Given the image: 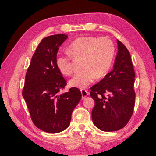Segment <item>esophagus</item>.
Masks as SVG:
<instances>
[{
    "instance_id": "esophagus-1",
    "label": "esophagus",
    "mask_w": 156,
    "mask_h": 156,
    "mask_svg": "<svg viewBox=\"0 0 156 156\" xmlns=\"http://www.w3.org/2000/svg\"><path fill=\"white\" fill-rule=\"evenodd\" d=\"M81 93H82V99L85 98V97H86L89 94L88 92L85 89H81Z\"/></svg>"
}]
</instances>
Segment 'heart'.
<instances>
[{"label":"heart","instance_id":"1","mask_svg":"<svg viewBox=\"0 0 156 156\" xmlns=\"http://www.w3.org/2000/svg\"><path fill=\"white\" fill-rule=\"evenodd\" d=\"M68 53L57 55L56 64L59 71L65 75L73 72L71 57L81 58L82 68L70 80L69 85L77 88H86L96 78L106 74L111 68L115 56L112 41L106 37H83L76 39L69 45Z\"/></svg>","mask_w":156,"mask_h":156}]
</instances>
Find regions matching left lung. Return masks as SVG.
I'll return each instance as SVG.
<instances>
[{
  "label": "left lung",
  "mask_w": 156,
  "mask_h": 156,
  "mask_svg": "<svg viewBox=\"0 0 156 156\" xmlns=\"http://www.w3.org/2000/svg\"><path fill=\"white\" fill-rule=\"evenodd\" d=\"M117 43L118 52L113 70L91 87L90 93L95 102L93 122L104 132L124 127L132 117L135 104V72L131 56L121 42L117 40Z\"/></svg>",
  "instance_id": "obj_1"
}]
</instances>
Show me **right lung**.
<instances>
[{
    "label": "right lung",
    "mask_w": 156,
    "mask_h": 156,
    "mask_svg": "<svg viewBox=\"0 0 156 156\" xmlns=\"http://www.w3.org/2000/svg\"><path fill=\"white\" fill-rule=\"evenodd\" d=\"M68 38L56 34L42 39L34 54L25 77L23 97L34 124L51 133L67 129L71 114L82 98L78 88L59 94L67 83L58 69L59 47Z\"/></svg>",
    "instance_id": "obj_1"
}]
</instances>
